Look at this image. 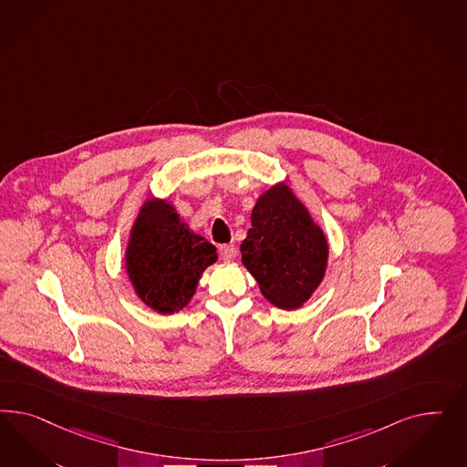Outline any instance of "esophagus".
<instances>
[{"instance_id": "34e87169", "label": "esophagus", "mask_w": 467, "mask_h": 467, "mask_svg": "<svg viewBox=\"0 0 467 467\" xmlns=\"http://www.w3.org/2000/svg\"><path fill=\"white\" fill-rule=\"evenodd\" d=\"M219 254H221V258L224 260V262H231L233 258H234V246L233 244H221L219 246Z\"/></svg>"}]
</instances>
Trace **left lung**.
I'll list each match as a JSON object with an SVG mask.
<instances>
[{
    "label": "left lung",
    "mask_w": 467,
    "mask_h": 467,
    "mask_svg": "<svg viewBox=\"0 0 467 467\" xmlns=\"http://www.w3.org/2000/svg\"><path fill=\"white\" fill-rule=\"evenodd\" d=\"M328 243L322 227L285 183L270 186L252 211L241 262L262 295L283 310L310 299L326 275Z\"/></svg>",
    "instance_id": "left-lung-1"
}]
</instances>
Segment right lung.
<instances>
[{
	"mask_svg": "<svg viewBox=\"0 0 467 467\" xmlns=\"http://www.w3.org/2000/svg\"><path fill=\"white\" fill-rule=\"evenodd\" d=\"M217 260L213 243L184 224L168 200L143 202L130 231L125 265L137 296L162 315L184 308Z\"/></svg>",
	"mask_w": 467,
	"mask_h": 467,
	"instance_id": "add662e5",
	"label": "right lung"
}]
</instances>
